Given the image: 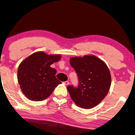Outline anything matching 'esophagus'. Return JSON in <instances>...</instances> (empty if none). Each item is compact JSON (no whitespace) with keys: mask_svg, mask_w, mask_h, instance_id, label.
Instances as JSON below:
<instances>
[{"mask_svg":"<svg viewBox=\"0 0 135 135\" xmlns=\"http://www.w3.org/2000/svg\"><path fill=\"white\" fill-rule=\"evenodd\" d=\"M64 84H65V85H66V86H68V84H69V81H65V82H64Z\"/></svg>","mask_w":135,"mask_h":135,"instance_id":"34e87169","label":"esophagus"}]
</instances>
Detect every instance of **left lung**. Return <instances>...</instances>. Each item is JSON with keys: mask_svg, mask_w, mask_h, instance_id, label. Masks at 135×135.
Here are the masks:
<instances>
[{"mask_svg": "<svg viewBox=\"0 0 135 135\" xmlns=\"http://www.w3.org/2000/svg\"><path fill=\"white\" fill-rule=\"evenodd\" d=\"M69 62L79 79L78 88L67 87L71 99L82 108L97 106L107 95L111 86V74L107 65L93 55L73 57Z\"/></svg>", "mask_w": 135, "mask_h": 135, "instance_id": "1", "label": "left lung"}]
</instances>
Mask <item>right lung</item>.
Wrapping results in <instances>:
<instances>
[{"label": "right lung", "mask_w": 135, "mask_h": 135, "mask_svg": "<svg viewBox=\"0 0 135 135\" xmlns=\"http://www.w3.org/2000/svg\"><path fill=\"white\" fill-rule=\"evenodd\" d=\"M61 59L60 54L49 55L42 51L33 53L19 64L17 79L22 92L32 101L44 100L61 82L56 78V70L51 68Z\"/></svg>", "instance_id": "add662e5"}]
</instances>
